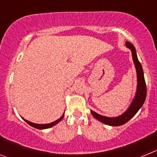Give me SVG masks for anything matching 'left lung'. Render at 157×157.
Here are the masks:
<instances>
[{
  "label": "left lung",
  "instance_id": "8db88e82",
  "mask_svg": "<svg viewBox=\"0 0 157 157\" xmlns=\"http://www.w3.org/2000/svg\"><path fill=\"white\" fill-rule=\"evenodd\" d=\"M126 47L131 50L132 57H133V63L135 64L136 74H137V88H136V96L133 98L131 104L124 113L117 117H104V116L100 115V114L94 112L93 110H90L91 114L97 121L105 124H107V125L114 126V127L124 125L126 123L128 122L132 117H134L135 114L138 112V110L140 109L141 106L144 103L146 97H147V86H146V82L145 79H144V71H143L142 65L138 60L136 49H135L134 46L130 42H126Z\"/></svg>",
  "mask_w": 157,
  "mask_h": 157
}]
</instances>
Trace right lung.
I'll list each match as a JSON object with an SVG mask.
<instances>
[{"mask_svg":"<svg viewBox=\"0 0 157 157\" xmlns=\"http://www.w3.org/2000/svg\"><path fill=\"white\" fill-rule=\"evenodd\" d=\"M63 117H64V114H63V115H62L61 117H60V119L57 120V121H54V122H52V123H51V124H33V123L30 122V121H27V120L24 119V118H23V119L24 120V121H25V122L27 123V124H28L29 125L31 126V127H34V128H36V129H39V130H43V129H48V128H50V127H54V125H56V124H58V123L60 122V121H61L62 119H63Z\"/></svg>","mask_w":157,"mask_h":157,"instance_id":"right-lung-1","label":"right lung"}]
</instances>
